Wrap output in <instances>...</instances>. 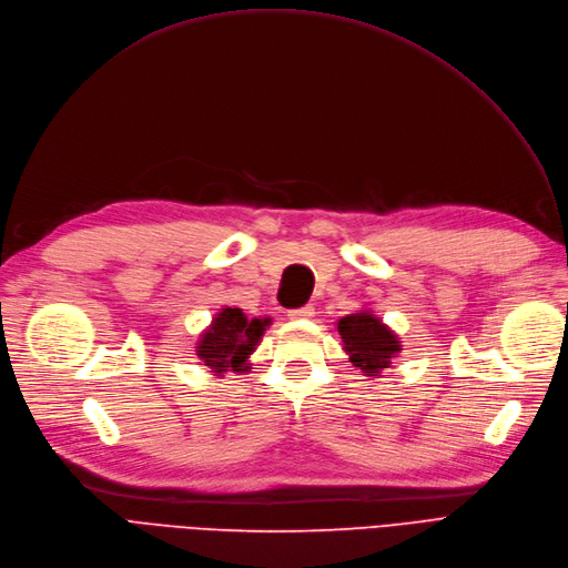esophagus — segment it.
<instances>
[{
    "mask_svg": "<svg viewBox=\"0 0 568 568\" xmlns=\"http://www.w3.org/2000/svg\"><path fill=\"white\" fill-rule=\"evenodd\" d=\"M312 314H314V307H312V305H303V307H296V310H288L291 320H310Z\"/></svg>",
    "mask_w": 568,
    "mask_h": 568,
    "instance_id": "34e87169",
    "label": "esophagus"
}]
</instances>
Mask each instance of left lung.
Wrapping results in <instances>:
<instances>
[{
    "label": "left lung",
    "instance_id": "1",
    "mask_svg": "<svg viewBox=\"0 0 568 568\" xmlns=\"http://www.w3.org/2000/svg\"><path fill=\"white\" fill-rule=\"evenodd\" d=\"M337 331L343 335L345 352L354 368L366 375H377L389 368L394 354L400 352L398 337L368 312H356L339 320Z\"/></svg>",
    "mask_w": 568,
    "mask_h": 568
}]
</instances>
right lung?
Returning <instances> with one entry per match:
<instances>
[{
    "mask_svg": "<svg viewBox=\"0 0 568 568\" xmlns=\"http://www.w3.org/2000/svg\"><path fill=\"white\" fill-rule=\"evenodd\" d=\"M267 324L270 320H246L242 310L225 307L202 335L197 356L212 373L244 371V361L256 349Z\"/></svg>",
    "mask_w": 568,
    "mask_h": 568,
    "instance_id": "1",
    "label": "right lung"
}]
</instances>
